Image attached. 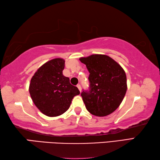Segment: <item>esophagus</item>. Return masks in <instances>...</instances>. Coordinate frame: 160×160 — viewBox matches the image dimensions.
<instances>
[{
    "mask_svg": "<svg viewBox=\"0 0 160 160\" xmlns=\"http://www.w3.org/2000/svg\"><path fill=\"white\" fill-rule=\"evenodd\" d=\"M77 87H78V88L79 89V90H80V92H81V86H80V84H78V85H77Z\"/></svg>",
    "mask_w": 160,
    "mask_h": 160,
    "instance_id": "34e87169",
    "label": "esophagus"
}]
</instances>
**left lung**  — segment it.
Segmentation results:
<instances>
[{
    "label": "left lung",
    "mask_w": 160,
    "mask_h": 160,
    "mask_svg": "<svg viewBox=\"0 0 160 160\" xmlns=\"http://www.w3.org/2000/svg\"><path fill=\"white\" fill-rule=\"evenodd\" d=\"M80 61L90 72V90L81 93L87 110L97 116L109 115L119 107L126 94L125 71L107 55L93 54Z\"/></svg>",
    "instance_id": "1"
}]
</instances>
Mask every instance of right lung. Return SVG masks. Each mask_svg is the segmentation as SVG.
Here are the masks:
<instances>
[{
  "label": "right lung",
  "instance_id": "1",
  "mask_svg": "<svg viewBox=\"0 0 160 160\" xmlns=\"http://www.w3.org/2000/svg\"><path fill=\"white\" fill-rule=\"evenodd\" d=\"M65 61L54 58L38 69L32 76L29 91L31 98L40 112L54 117L63 114L69 109L73 97L80 94L77 87L64 76Z\"/></svg>",
  "mask_w": 160,
  "mask_h": 160
}]
</instances>
